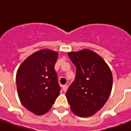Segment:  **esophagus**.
I'll return each mask as SVG.
<instances>
[{
    "label": "esophagus",
    "instance_id": "34e87169",
    "mask_svg": "<svg viewBox=\"0 0 131 131\" xmlns=\"http://www.w3.org/2000/svg\"><path fill=\"white\" fill-rule=\"evenodd\" d=\"M67 89H68V85H63L62 86V89H63V91H66L67 90Z\"/></svg>",
    "mask_w": 131,
    "mask_h": 131
}]
</instances>
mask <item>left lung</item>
Wrapping results in <instances>:
<instances>
[{
	"mask_svg": "<svg viewBox=\"0 0 131 131\" xmlns=\"http://www.w3.org/2000/svg\"><path fill=\"white\" fill-rule=\"evenodd\" d=\"M68 56L77 68L74 81L66 93L71 110L78 116H93L110 96L111 71L103 58L90 50L70 52Z\"/></svg>",
	"mask_w": 131,
	"mask_h": 131,
	"instance_id": "obj_1",
	"label": "left lung"
}]
</instances>
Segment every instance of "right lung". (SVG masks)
Instances as JSON below:
<instances>
[{
    "instance_id": "obj_1",
    "label": "right lung",
    "mask_w": 131,
    "mask_h": 131,
    "mask_svg": "<svg viewBox=\"0 0 131 131\" xmlns=\"http://www.w3.org/2000/svg\"><path fill=\"white\" fill-rule=\"evenodd\" d=\"M58 52L44 49L33 53L22 63L16 74L18 96L25 108L43 115L52 108L61 88L54 64Z\"/></svg>"
}]
</instances>
